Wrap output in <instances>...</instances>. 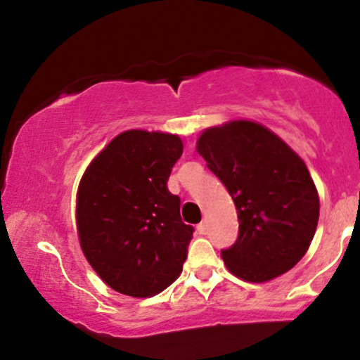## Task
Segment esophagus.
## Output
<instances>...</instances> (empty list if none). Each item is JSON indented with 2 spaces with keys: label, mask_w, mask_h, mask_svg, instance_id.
I'll return each mask as SVG.
<instances>
[{
  "label": "esophagus",
  "mask_w": 360,
  "mask_h": 360,
  "mask_svg": "<svg viewBox=\"0 0 360 360\" xmlns=\"http://www.w3.org/2000/svg\"><path fill=\"white\" fill-rule=\"evenodd\" d=\"M198 229V232H200L201 235H206V232H208V225H206V221H201L200 225L196 226Z\"/></svg>",
  "instance_id": "1"
}]
</instances>
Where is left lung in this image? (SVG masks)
Instances as JSON below:
<instances>
[{
    "instance_id": "1",
    "label": "left lung",
    "mask_w": 360,
    "mask_h": 360,
    "mask_svg": "<svg viewBox=\"0 0 360 360\" xmlns=\"http://www.w3.org/2000/svg\"><path fill=\"white\" fill-rule=\"evenodd\" d=\"M196 148L237 208L238 237L221 250L229 271L249 283H266L295 267L320 214L315 183L301 157L247 120L208 128Z\"/></svg>"
}]
</instances>
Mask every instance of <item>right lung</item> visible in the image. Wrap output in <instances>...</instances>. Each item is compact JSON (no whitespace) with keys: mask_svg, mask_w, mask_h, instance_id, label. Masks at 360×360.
Listing matches in <instances>:
<instances>
[{"mask_svg":"<svg viewBox=\"0 0 360 360\" xmlns=\"http://www.w3.org/2000/svg\"><path fill=\"white\" fill-rule=\"evenodd\" d=\"M183 154L177 135L128 130L93 159L77 189V233L96 274L134 298L159 295L179 278L194 229L167 189Z\"/></svg>","mask_w":360,"mask_h":360,"instance_id":"1","label":"right lung"}]
</instances>
